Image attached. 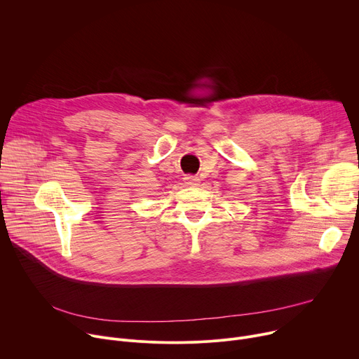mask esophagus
I'll return each instance as SVG.
<instances>
[{
	"label": "esophagus",
	"instance_id": "obj_1",
	"mask_svg": "<svg viewBox=\"0 0 359 359\" xmlns=\"http://www.w3.org/2000/svg\"><path fill=\"white\" fill-rule=\"evenodd\" d=\"M183 179H184V183L189 186H197L200 183V179L193 175H186Z\"/></svg>",
	"mask_w": 359,
	"mask_h": 359
}]
</instances>
